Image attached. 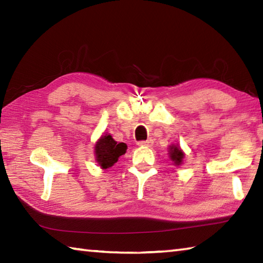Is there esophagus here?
<instances>
[{
    "label": "esophagus",
    "instance_id": "obj_1",
    "mask_svg": "<svg viewBox=\"0 0 263 263\" xmlns=\"http://www.w3.org/2000/svg\"><path fill=\"white\" fill-rule=\"evenodd\" d=\"M153 145V140L152 139H147V140H142V141H138V146H145V147H149V146Z\"/></svg>",
    "mask_w": 263,
    "mask_h": 263
}]
</instances>
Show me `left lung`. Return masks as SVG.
<instances>
[{"label": "left lung", "mask_w": 263, "mask_h": 263, "mask_svg": "<svg viewBox=\"0 0 263 263\" xmlns=\"http://www.w3.org/2000/svg\"><path fill=\"white\" fill-rule=\"evenodd\" d=\"M169 158L174 162L175 166H180V164H182V161H183L184 153L182 152L180 146L171 145L169 146Z\"/></svg>", "instance_id": "1"}]
</instances>
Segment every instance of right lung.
<instances>
[{
    "label": "right lung",
    "instance_id": "obj_1",
    "mask_svg": "<svg viewBox=\"0 0 263 263\" xmlns=\"http://www.w3.org/2000/svg\"><path fill=\"white\" fill-rule=\"evenodd\" d=\"M127 146L124 142H117L111 135L102 136L95 145L96 161L102 169L112 167L121 155L125 154Z\"/></svg>",
    "mask_w": 263,
    "mask_h": 263
}]
</instances>
